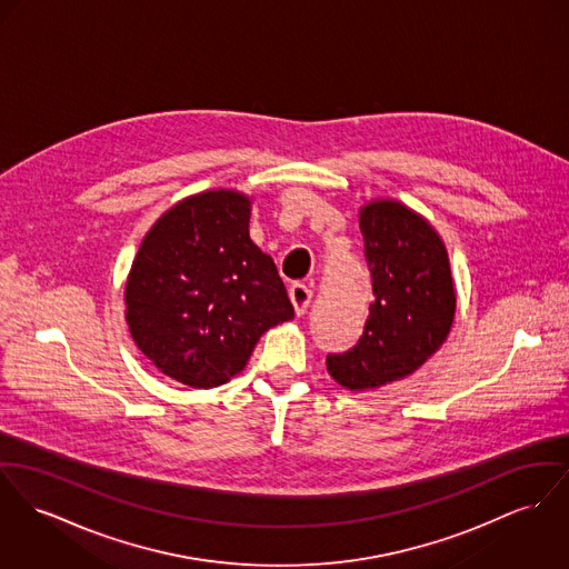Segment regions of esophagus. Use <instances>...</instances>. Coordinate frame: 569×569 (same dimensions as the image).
Segmentation results:
<instances>
[{"label":"esophagus","mask_w":569,"mask_h":569,"mask_svg":"<svg viewBox=\"0 0 569 569\" xmlns=\"http://www.w3.org/2000/svg\"><path fill=\"white\" fill-rule=\"evenodd\" d=\"M290 301H292V306H295L297 316H303L307 311V307H309V301H311V290L307 288L306 283H295V286H290Z\"/></svg>","instance_id":"esophagus-1"}]
</instances>
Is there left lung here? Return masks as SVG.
<instances>
[{
    "mask_svg": "<svg viewBox=\"0 0 569 569\" xmlns=\"http://www.w3.org/2000/svg\"><path fill=\"white\" fill-rule=\"evenodd\" d=\"M375 303L361 340L327 357V372L350 392H372L411 377L446 342L457 290L436 227L396 199L359 210Z\"/></svg>",
    "mask_w": 569,
    "mask_h": 569,
    "instance_id": "1",
    "label": "left lung"
}]
</instances>
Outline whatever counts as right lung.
<instances>
[{
  "label": "right lung",
  "instance_id": "right-lung-1",
  "mask_svg": "<svg viewBox=\"0 0 569 569\" xmlns=\"http://www.w3.org/2000/svg\"><path fill=\"white\" fill-rule=\"evenodd\" d=\"M253 199L219 188L177 201L144 233L126 281L131 340L167 377L210 390L240 375L263 333L295 318Z\"/></svg>",
  "mask_w": 569,
  "mask_h": 569
}]
</instances>
